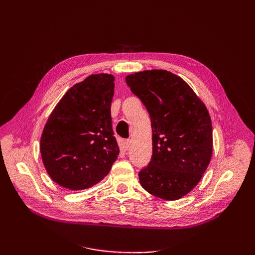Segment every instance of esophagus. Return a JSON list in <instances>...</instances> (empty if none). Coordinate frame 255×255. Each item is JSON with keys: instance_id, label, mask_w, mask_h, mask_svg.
<instances>
[{"instance_id": "34e87169", "label": "esophagus", "mask_w": 255, "mask_h": 255, "mask_svg": "<svg viewBox=\"0 0 255 255\" xmlns=\"http://www.w3.org/2000/svg\"><path fill=\"white\" fill-rule=\"evenodd\" d=\"M128 148H129V140H126L123 142V149H125V151H128Z\"/></svg>"}]
</instances>
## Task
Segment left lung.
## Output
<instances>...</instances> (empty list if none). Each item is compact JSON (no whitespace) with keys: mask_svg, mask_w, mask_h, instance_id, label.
Masks as SVG:
<instances>
[{"mask_svg":"<svg viewBox=\"0 0 255 255\" xmlns=\"http://www.w3.org/2000/svg\"><path fill=\"white\" fill-rule=\"evenodd\" d=\"M126 82L151 118L153 154L139 172L149 194L172 201L196 187L210 164V114L189 85L166 70L129 74Z\"/></svg>","mask_w":255,"mask_h":255,"instance_id":"left-lung-1","label":"left lung"}]
</instances>
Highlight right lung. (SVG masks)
Returning <instances> with one entry per match:
<instances>
[{
    "label": "right lung",
    "instance_id": "1",
    "mask_svg": "<svg viewBox=\"0 0 255 255\" xmlns=\"http://www.w3.org/2000/svg\"><path fill=\"white\" fill-rule=\"evenodd\" d=\"M115 78L91 74L69 89L45 123L40 153L51 179L70 190L87 189L109 174L119 155L111 104Z\"/></svg>",
    "mask_w": 255,
    "mask_h": 255
}]
</instances>
